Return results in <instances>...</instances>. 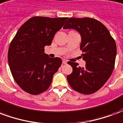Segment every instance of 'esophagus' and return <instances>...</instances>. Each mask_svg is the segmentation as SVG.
Returning a JSON list of instances; mask_svg holds the SVG:
<instances>
[{"mask_svg": "<svg viewBox=\"0 0 123 123\" xmlns=\"http://www.w3.org/2000/svg\"><path fill=\"white\" fill-rule=\"evenodd\" d=\"M62 63H63V64H67V60H65V59H63V60H62Z\"/></svg>", "mask_w": 123, "mask_h": 123, "instance_id": "obj_1", "label": "esophagus"}]
</instances>
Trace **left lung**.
<instances>
[{"label": "left lung", "instance_id": "1", "mask_svg": "<svg viewBox=\"0 0 123 123\" xmlns=\"http://www.w3.org/2000/svg\"><path fill=\"white\" fill-rule=\"evenodd\" d=\"M74 29L82 38L80 50L86 67L68 62L72 72L67 76L70 87L82 94H92L99 90L111 76L117 54L115 41L105 25L90 18H70L63 27Z\"/></svg>", "mask_w": 123, "mask_h": 123}]
</instances>
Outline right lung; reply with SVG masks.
<instances>
[{
	"label": "right lung",
	"instance_id": "1",
	"mask_svg": "<svg viewBox=\"0 0 123 123\" xmlns=\"http://www.w3.org/2000/svg\"><path fill=\"white\" fill-rule=\"evenodd\" d=\"M68 18L35 16L23 24L10 44L8 61L12 76L25 92L38 95L51 85L62 64L59 57L50 58L44 47Z\"/></svg>",
	"mask_w": 123,
	"mask_h": 123
}]
</instances>
